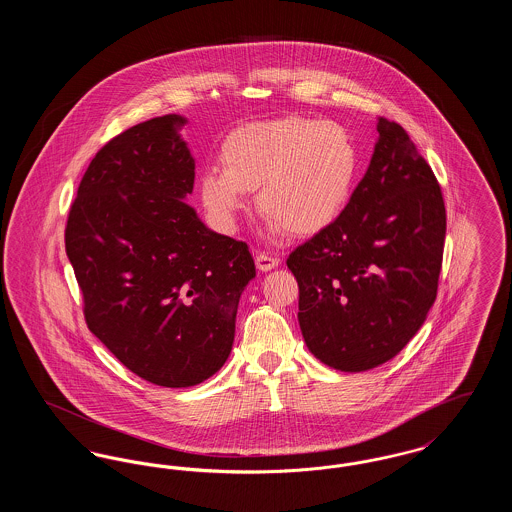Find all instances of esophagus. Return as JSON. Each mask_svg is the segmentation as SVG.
Wrapping results in <instances>:
<instances>
[{
    "label": "esophagus",
    "mask_w": 512,
    "mask_h": 512,
    "mask_svg": "<svg viewBox=\"0 0 512 512\" xmlns=\"http://www.w3.org/2000/svg\"><path fill=\"white\" fill-rule=\"evenodd\" d=\"M255 265H257L259 270L268 272V270H272V268H276L280 265V259H278V257H270L267 253H257V257H255Z\"/></svg>",
    "instance_id": "obj_1"
}]
</instances>
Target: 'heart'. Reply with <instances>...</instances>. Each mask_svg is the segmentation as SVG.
<instances>
[{
    "label": "heart",
    "instance_id": "obj_1",
    "mask_svg": "<svg viewBox=\"0 0 512 512\" xmlns=\"http://www.w3.org/2000/svg\"><path fill=\"white\" fill-rule=\"evenodd\" d=\"M222 169L199 174L197 190L213 224L232 232L257 190L270 236H311L336 222L355 186L359 153L340 124L305 117L253 122L226 136Z\"/></svg>",
    "mask_w": 512,
    "mask_h": 512
}]
</instances>
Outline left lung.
<instances>
[{
  "mask_svg": "<svg viewBox=\"0 0 512 512\" xmlns=\"http://www.w3.org/2000/svg\"><path fill=\"white\" fill-rule=\"evenodd\" d=\"M363 180L336 222L286 261L299 328L320 363L363 372L393 359L438 293L445 205L430 165L397 122L378 119Z\"/></svg>",
  "mask_w": 512,
  "mask_h": 512,
  "instance_id": "obj_1",
  "label": "left lung"
}]
</instances>
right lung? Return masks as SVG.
Segmentation results:
<instances>
[{"label":"right lung","instance_id":"add662e5","mask_svg":"<svg viewBox=\"0 0 512 512\" xmlns=\"http://www.w3.org/2000/svg\"><path fill=\"white\" fill-rule=\"evenodd\" d=\"M180 115L124 130L99 149L78 186L65 249L90 332L163 388L219 372L255 263L244 242L209 230L186 203L195 161Z\"/></svg>","mask_w":512,"mask_h":512}]
</instances>
